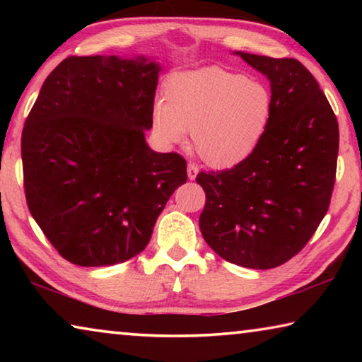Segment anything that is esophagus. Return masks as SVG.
<instances>
[{
	"label": "esophagus",
	"mask_w": 362,
	"mask_h": 362,
	"mask_svg": "<svg viewBox=\"0 0 362 362\" xmlns=\"http://www.w3.org/2000/svg\"><path fill=\"white\" fill-rule=\"evenodd\" d=\"M187 174H188V179L189 180H194L196 175H198V168H196L194 164H188V166H187Z\"/></svg>",
	"instance_id": "1"
}]
</instances>
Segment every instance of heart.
Masks as SVG:
<instances>
[{"instance_id":"1","label":"heart","mask_w":362,"mask_h":362,"mask_svg":"<svg viewBox=\"0 0 362 362\" xmlns=\"http://www.w3.org/2000/svg\"><path fill=\"white\" fill-rule=\"evenodd\" d=\"M273 97L246 75L211 65L174 73L164 100L151 108L153 132L164 145L185 142L207 166L228 169L252 155L272 121Z\"/></svg>"}]
</instances>
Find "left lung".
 I'll return each mask as SVG.
<instances>
[{"label": "left lung", "mask_w": 362, "mask_h": 362, "mask_svg": "<svg viewBox=\"0 0 362 362\" xmlns=\"http://www.w3.org/2000/svg\"><path fill=\"white\" fill-rule=\"evenodd\" d=\"M235 54L269 81L272 121L243 163L196 177L206 192L199 228L223 260L268 269L298 254L326 216L339 122L315 76L298 60Z\"/></svg>", "instance_id": "left-lung-1"}]
</instances>
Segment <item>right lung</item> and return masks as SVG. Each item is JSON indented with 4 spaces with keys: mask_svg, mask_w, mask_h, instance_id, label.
<instances>
[{
    "mask_svg": "<svg viewBox=\"0 0 362 362\" xmlns=\"http://www.w3.org/2000/svg\"><path fill=\"white\" fill-rule=\"evenodd\" d=\"M161 65L145 56L69 57L42 83L22 132L28 209L79 267L139 255L187 161L145 140Z\"/></svg>",
    "mask_w": 362,
    "mask_h": 362,
    "instance_id": "1",
    "label": "right lung"
}]
</instances>
